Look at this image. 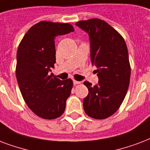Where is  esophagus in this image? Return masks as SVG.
<instances>
[{
    "label": "esophagus",
    "instance_id": "esophagus-1",
    "mask_svg": "<svg viewBox=\"0 0 150 150\" xmlns=\"http://www.w3.org/2000/svg\"><path fill=\"white\" fill-rule=\"evenodd\" d=\"M74 85H76V84H79V83H81V82H80V81H75V80H74Z\"/></svg>",
    "mask_w": 150,
    "mask_h": 150
}]
</instances>
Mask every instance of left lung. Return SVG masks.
Returning a JSON list of instances; mask_svg holds the SVG:
<instances>
[{"label":"left lung","mask_w":150,"mask_h":150,"mask_svg":"<svg viewBox=\"0 0 150 150\" xmlns=\"http://www.w3.org/2000/svg\"><path fill=\"white\" fill-rule=\"evenodd\" d=\"M76 25L89 35L91 65L98 77L95 86L83 84L88 95L83 98L86 114L94 119H105L117 112L127 94L131 67L124 38L106 22L98 18L77 22Z\"/></svg>","instance_id":"1"}]
</instances>
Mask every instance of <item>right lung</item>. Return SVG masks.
Returning a JSON list of instances; mask_svg holds the SVG:
<instances>
[{
  "label": "right lung",
  "instance_id": "add662e5",
  "mask_svg": "<svg viewBox=\"0 0 150 150\" xmlns=\"http://www.w3.org/2000/svg\"><path fill=\"white\" fill-rule=\"evenodd\" d=\"M69 23L41 21L27 31L18 45L16 78L24 101L36 115L52 120L62 116L73 81L50 74L55 63L54 39L74 32Z\"/></svg>",
  "mask_w": 150,
  "mask_h": 150
}]
</instances>
